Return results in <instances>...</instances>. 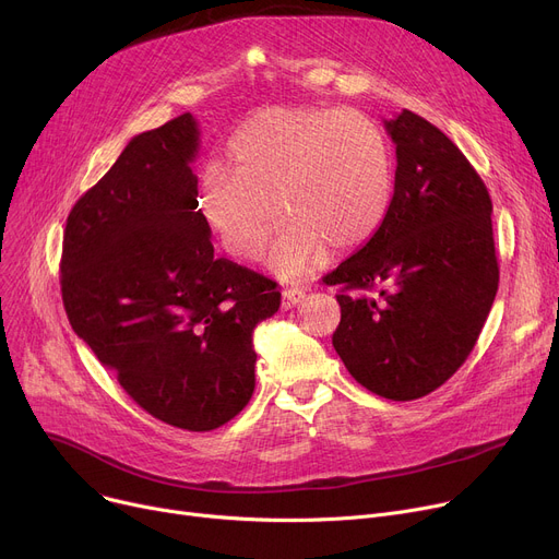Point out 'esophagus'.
<instances>
[{"label": "esophagus", "mask_w": 559, "mask_h": 559, "mask_svg": "<svg viewBox=\"0 0 559 559\" xmlns=\"http://www.w3.org/2000/svg\"><path fill=\"white\" fill-rule=\"evenodd\" d=\"M304 299H306V289H301V287H285L281 295V304L285 310L299 306Z\"/></svg>", "instance_id": "obj_1"}]
</instances>
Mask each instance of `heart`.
I'll list each match as a JSON object with an SVG mask.
<instances>
[{"label":"heart","mask_w":559,"mask_h":559,"mask_svg":"<svg viewBox=\"0 0 559 559\" xmlns=\"http://www.w3.org/2000/svg\"><path fill=\"white\" fill-rule=\"evenodd\" d=\"M390 142L358 110L267 106L226 144V167L211 163L199 181V209L224 249L253 260L278 215L287 219L270 267L295 278L331 253L362 247L392 201Z\"/></svg>","instance_id":"b5f03b06"}]
</instances>
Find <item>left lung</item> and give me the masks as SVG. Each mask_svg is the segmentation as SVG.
Segmentation results:
<instances>
[{"label": "left lung", "mask_w": 559, "mask_h": 559, "mask_svg": "<svg viewBox=\"0 0 559 559\" xmlns=\"http://www.w3.org/2000/svg\"><path fill=\"white\" fill-rule=\"evenodd\" d=\"M394 197L371 240L326 274L333 346L369 392L415 401L464 365L498 289L489 192L457 146L413 110L385 120Z\"/></svg>", "instance_id": "8db88e82"}]
</instances>
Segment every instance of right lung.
I'll list each match as a JSON object with an SVG mask.
<instances>
[{
    "mask_svg": "<svg viewBox=\"0 0 559 559\" xmlns=\"http://www.w3.org/2000/svg\"><path fill=\"white\" fill-rule=\"evenodd\" d=\"M197 152L190 112L124 146L68 215L61 292L74 333L142 409L205 432L249 403L253 329L281 292L215 258L197 211Z\"/></svg>",
    "mask_w": 559,
    "mask_h": 559,
    "instance_id": "add662e5",
    "label": "right lung"
}]
</instances>
